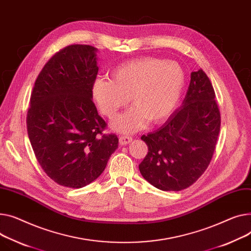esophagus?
Returning a JSON list of instances; mask_svg holds the SVG:
<instances>
[{
  "mask_svg": "<svg viewBox=\"0 0 251 251\" xmlns=\"http://www.w3.org/2000/svg\"><path fill=\"white\" fill-rule=\"evenodd\" d=\"M132 140L133 139L131 136H120L119 137V142L121 145H126V144L130 143Z\"/></svg>",
  "mask_w": 251,
  "mask_h": 251,
  "instance_id": "obj_1",
  "label": "esophagus"
}]
</instances>
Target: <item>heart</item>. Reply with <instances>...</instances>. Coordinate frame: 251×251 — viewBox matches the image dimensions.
<instances>
[{
  "instance_id": "1",
  "label": "heart",
  "mask_w": 251,
  "mask_h": 251,
  "mask_svg": "<svg viewBox=\"0 0 251 251\" xmlns=\"http://www.w3.org/2000/svg\"><path fill=\"white\" fill-rule=\"evenodd\" d=\"M111 77L94 81L93 97L109 119L127 106L130 98L133 107L112 123V128L121 133L143 129L148 121H165L176 108L186 83L185 72L177 62L150 56L121 63Z\"/></svg>"
}]
</instances>
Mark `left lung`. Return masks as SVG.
<instances>
[{
	"mask_svg": "<svg viewBox=\"0 0 251 251\" xmlns=\"http://www.w3.org/2000/svg\"><path fill=\"white\" fill-rule=\"evenodd\" d=\"M221 125L212 83L203 70L193 72L182 105L158 130L142 135L148 153L142 176L161 191H181L207 170Z\"/></svg>",
	"mask_w": 251,
	"mask_h": 251,
	"instance_id": "8db88e82",
	"label": "left lung"
}]
</instances>
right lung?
Returning a JSON list of instances; mask_svg holds the SVG:
<instances>
[{
  "label": "right lung",
  "mask_w": 251,
  "mask_h": 251,
  "mask_svg": "<svg viewBox=\"0 0 251 251\" xmlns=\"http://www.w3.org/2000/svg\"><path fill=\"white\" fill-rule=\"evenodd\" d=\"M97 48L73 44L43 66L33 88L27 131L45 174L60 186L85 187L104 172L118 137L103 134L107 124L93 102L99 68Z\"/></svg>",
  "instance_id": "add662e5"
}]
</instances>
